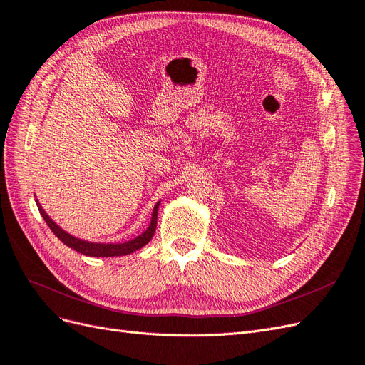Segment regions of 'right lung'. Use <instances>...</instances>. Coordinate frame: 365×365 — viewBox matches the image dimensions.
<instances>
[{
	"instance_id": "right-lung-1",
	"label": "right lung",
	"mask_w": 365,
	"mask_h": 365,
	"mask_svg": "<svg viewBox=\"0 0 365 365\" xmlns=\"http://www.w3.org/2000/svg\"><path fill=\"white\" fill-rule=\"evenodd\" d=\"M36 203H37L40 215H42L43 220L46 221V224L53 232V235H56L64 245H67L69 248H72L81 254L88 255V257H120V255H128V254L135 252L150 242V239L153 237L155 230H156L158 209H159L160 201H158V203L155 205L150 224H148V227L141 235H138L137 237H133L130 240H126V242H108V244H105V242H88V240L72 236L71 233L63 230L60 225H57L49 218V215L45 212L42 205L38 203V200H36Z\"/></svg>"
}]
</instances>
